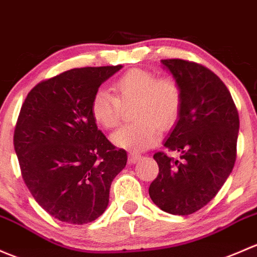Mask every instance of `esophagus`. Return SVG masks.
<instances>
[{"mask_svg": "<svg viewBox=\"0 0 257 257\" xmlns=\"http://www.w3.org/2000/svg\"><path fill=\"white\" fill-rule=\"evenodd\" d=\"M140 159H142V156L139 155V154H136V153H131L129 154V158H128V161L131 164H136L137 161H139Z\"/></svg>", "mask_w": 257, "mask_h": 257, "instance_id": "obj_1", "label": "esophagus"}]
</instances>
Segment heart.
<instances>
[{
    "instance_id": "b5f03b06",
    "label": "heart",
    "mask_w": 257,
    "mask_h": 257,
    "mask_svg": "<svg viewBox=\"0 0 257 257\" xmlns=\"http://www.w3.org/2000/svg\"><path fill=\"white\" fill-rule=\"evenodd\" d=\"M114 96L104 90L97 91L91 102L93 119L106 129L119 124L123 107H132L134 123L121 126L112 136L117 147L133 153L153 147L160 139V129L175 125L182 108L180 83L170 76L158 77L155 72L132 69L112 83Z\"/></svg>"
}]
</instances>
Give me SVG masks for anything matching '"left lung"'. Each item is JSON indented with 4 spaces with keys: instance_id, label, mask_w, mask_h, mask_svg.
Instances as JSON below:
<instances>
[{
    "instance_id": "left-lung-1",
    "label": "left lung",
    "mask_w": 257,
    "mask_h": 257,
    "mask_svg": "<svg viewBox=\"0 0 257 257\" xmlns=\"http://www.w3.org/2000/svg\"><path fill=\"white\" fill-rule=\"evenodd\" d=\"M161 63L182 90L180 117L164 144L181 156L154 154L159 175L149 194L164 212L188 215L214 198L233 170L239 113L223 81L203 65L182 59Z\"/></svg>"
}]
</instances>
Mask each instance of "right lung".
<instances>
[{"label":"right lung","mask_w":257,"mask_h":257,"mask_svg":"<svg viewBox=\"0 0 257 257\" xmlns=\"http://www.w3.org/2000/svg\"><path fill=\"white\" fill-rule=\"evenodd\" d=\"M121 69L81 67L38 83L22 104L13 136L24 183L40 207L69 224L90 223L106 210L113 178L126 165L97 128L91 102Z\"/></svg>","instance_id":"add662e5"}]
</instances>
